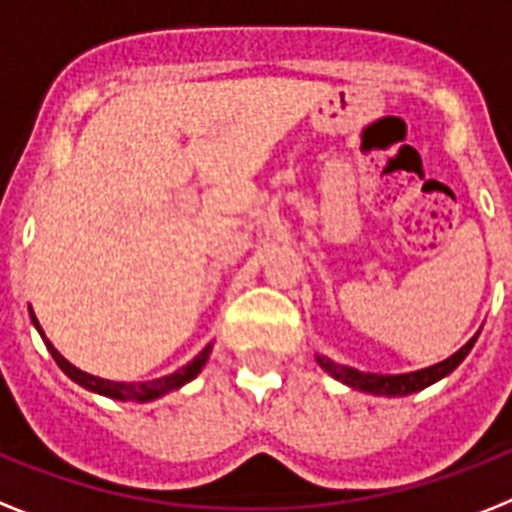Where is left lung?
Instances as JSON below:
<instances>
[{"label": "left lung", "mask_w": 512, "mask_h": 512, "mask_svg": "<svg viewBox=\"0 0 512 512\" xmlns=\"http://www.w3.org/2000/svg\"><path fill=\"white\" fill-rule=\"evenodd\" d=\"M476 337L479 335L471 337V340H468L466 345L458 350V353H453V356L445 358L442 363H434V366H429V369L411 371V374H395V377H384V374H366V371H356V369H350V366H340V363L329 361V358H324V356H319L316 361H319V366H322L324 371H329L332 377L340 379V382H345L348 387L371 392V395H390V398H395V395H411V392L424 390V387L439 382V379L447 377L450 371L458 369L460 361H463V358L471 353V348H474Z\"/></svg>", "instance_id": "1"}]
</instances>
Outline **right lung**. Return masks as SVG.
Segmentation results:
<instances>
[{"label": "right lung", "mask_w": 512, "mask_h": 512, "mask_svg": "<svg viewBox=\"0 0 512 512\" xmlns=\"http://www.w3.org/2000/svg\"><path fill=\"white\" fill-rule=\"evenodd\" d=\"M31 319H33V324H36L38 332H41V327H38L33 311H31ZM41 337H44V332H41ZM44 342H46V348H49V353H52L54 361H57L59 369L65 371L67 377L73 379V382H78L80 387H86V390H91V392H99V395H107V398H114V400H138V403L162 398V395H167V392L177 390V387H183L185 382H190V379L196 377L198 371L204 369V363L209 361V353H211V345H206V348L188 363V366H183V369L175 371V374H170V377L151 379V382L135 384V382H109V379L94 377V374H86V371L75 369L73 363L62 358V353H57V348H54L52 342L46 340V337H44Z\"/></svg>", "instance_id": "1"}]
</instances>
